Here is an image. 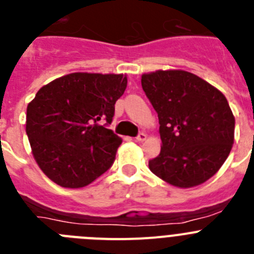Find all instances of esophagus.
Wrapping results in <instances>:
<instances>
[{
	"label": "esophagus",
	"mask_w": 254,
	"mask_h": 254,
	"mask_svg": "<svg viewBox=\"0 0 254 254\" xmlns=\"http://www.w3.org/2000/svg\"><path fill=\"white\" fill-rule=\"evenodd\" d=\"M146 140V133H143V132H140V133L137 134V137H136V141H138V142H142V141Z\"/></svg>",
	"instance_id": "1"
}]
</instances>
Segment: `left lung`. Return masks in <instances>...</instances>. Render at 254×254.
Segmentation results:
<instances>
[{
  "mask_svg": "<svg viewBox=\"0 0 254 254\" xmlns=\"http://www.w3.org/2000/svg\"><path fill=\"white\" fill-rule=\"evenodd\" d=\"M142 89L158 113L160 154L149 161L172 186L202 185L221 168L234 143L235 120L224 94L182 69L143 73Z\"/></svg>",
  "mask_w": 254,
  "mask_h": 254,
  "instance_id": "left-lung-1",
  "label": "left lung"
}]
</instances>
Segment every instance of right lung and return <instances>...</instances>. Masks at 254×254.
Segmentation results:
<instances>
[{"mask_svg":"<svg viewBox=\"0 0 254 254\" xmlns=\"http://www.w3.org/2000/svg\"><path fill=\"white\" fill-rule=\"evenodd\" d=\"M126 87L125 75L75 72L39 89L26 109V134L51 181L85 187L112 167L122 138L107 126Z\"/></svg>","mask_w":254,"mask_h":254,"instance_id":"right-lung-1","label":"right lung"}]
</instances>
